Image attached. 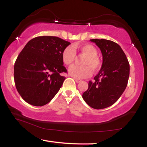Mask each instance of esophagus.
Here are the masks:
<instances>
[{"label":"esophagus","mask_w":147,"mask_h":147,"mask_svg":"<svg viewBox=\"0 0 147 147\" xmlns=\"http://www.w3.org/2000/svg\"><path fill=\"white\" fill-rule=\"evenodd\" d=\"M74 80H75V82H76V83H80V82H81V80H80L77 79V78H74Z\"/></svg>","instance_id":"esophagus-1"}]
</instances>
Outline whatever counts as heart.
Returning a JSON list of instances; mask_svg holds the SVG:
<instances>
[{
    "instance_id": "obj_1",
    "label": "heart",
    "mask_w": 147,
    "mask_h": 147,
    "mask_svg": "<svg viewBox=\"0 0 147 147\" xmlns=\"http://www.w3.org/2000/svg\"><path fill=\"white\" fill-rule=\"evenodd\" d=\"M84 58L81 60L82 66H71L68 73L71 76L77 79H83L90 76L92 71H97L100 67V61L98 58V51L91 44H86L74 47L67 46L62 53V61L66 65H71L76 58L75 51Z\"/></svg>"
}]
</instances>
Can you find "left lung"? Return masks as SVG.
<instances>
[{
  "mask_svg": "<svg viewBox=\"0 0 147 147\" xmlns=\"http://www.w3.org/2000/svg\"><path fill=\"white\" fill-rule=\"evenodd\" d=\"M100 48L103 62L94 82L82 94L87 105L95 109H102L116 102L127 85L130 65L121 47L114 42L105 39H91Z\"/></svg>",
  "mask_w": 147,
  "mask_h": 147,
  "instance_id": "obj_1",
  "label": "left lung"
}]
</instances>
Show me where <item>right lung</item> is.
Returning <instances> with one entry per match:
<instances>
[{"mask_svg":"<svg viewBox=\"0 0 147 147\" xmlns=\"http://www.w3.org/2000/svg\"><path fill=\"white\" fill-rule=\"evenodd\" d=\"M71 43L57 36H37L29 40L14 65L17 91L26 102L43 106L59 91L67 73L62 53Z\"/></svg>","mask_w":147,"mask_h":147,"instance_id":"add662e5","label":"right lung"}]
</instances>
